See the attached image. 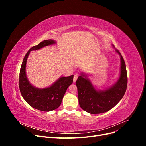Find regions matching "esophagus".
Here are the masks:
<instances>
[{"label":"esophagus","instance_id":"34e87169","mask_svg":"<svg viewBox=\"0 0 146 146\" xmlns=\"http://www.w3.org/2000/svg\"><path fill=\"white\" fill-rule=\"evenodd\" d=\"M77 78H78L77 75H74V80H73V81H74V83L77 81Z\"/></svg>","mask_w":146,"mask_h":146}]
</instances>
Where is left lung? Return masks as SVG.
I'll use <instances>...</instances> for the list:
<instances>
[{
    "label": "left lung",
    "instance_id": "8db88e82",
    "mask_svg": "<svg viewBox=\"0 0 146 146\" xmlns=\"http://www.w3.org/2000/svg\"><path fill=\"white\" fill-rule=\"evenodd\" d=\"M116 52L121 57V73L117 82L108 89L96 90L85 74L81 73L76 85L78 102L80 107L90 114L105 113L113 108L124 96L127 86V73L124 60L118 50Z\"/></svg>",
    "mask_w": 146,
    "mask_h": 146
}]
</instances>
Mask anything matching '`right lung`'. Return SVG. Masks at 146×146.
<instances>
[{
	"instance_id": "obj_1",
	"label": "right lung",
	"mask_w": 146,
	"mask_h": 146,
	"mask_svg": "<svg viewBox=\"0 0 146 146\" xmlns=\"http://www.w3.org/2000/svg\"><path fill=\"white\" fill-rule=\"evenodd\" d=\"M55 43L52 39H47L32 47L24 56L20 69L19 86L22 96L31 107L42 111H50L60 107L66 90L73 82L74 76L61 77L50 86L40 89L32 86L29 82L25 73L26 63L30 51Z\"/></svg>"
}]
</instances>
